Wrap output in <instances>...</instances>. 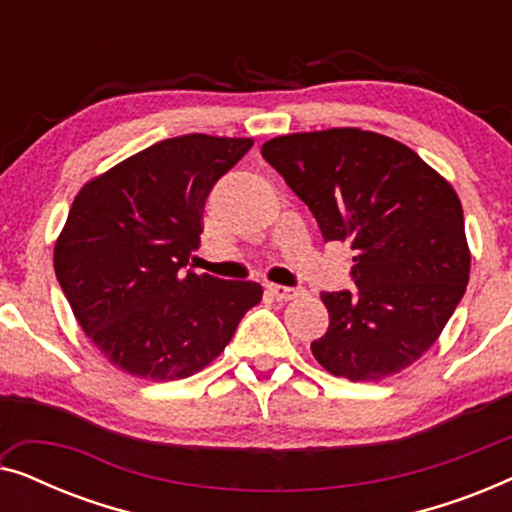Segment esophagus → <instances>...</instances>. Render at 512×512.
I'll return each mask as SVG.
<instances>
[{
  "mask_svg": "<svg viewBox=\"0 0 512 512\" xmlns=\"http://www.w3.org/2000/svg\"><path fill=\"white\" fill-rule=\"evenodd\" d=\"M265 293H268V296H272L275 300H293V298H298L300 296V291L298 289H291V286H282V284H272V282H268L265 284Z\"/></svg>",
  "mask_w": 512,
  "mask_h": 512,
  "instance_id": "esophagus-1",
  "label": "esophagus"
}]
</instances>
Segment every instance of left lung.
I'll use <instances>...</instances> for the list:
<instances>
[{
	"label": "left lung",
	"instance_id": "1",
	"mask_svg": "<svg viewBox=\"0 0 512 512\" xmlns=\"http://www.w3.org/2000/svg\"><path fill=\"white\" fill-rule=\"evenodd\" d=\"M263 158L312 209L324 242H349L359 291L321 293L328 373L380 382L429 352L471 275L464 209L450 181L396 139L361 128L268 139Z\"/></svg>",
	"mask_w": 512,
	"mask_h": 512
}]
</instances>
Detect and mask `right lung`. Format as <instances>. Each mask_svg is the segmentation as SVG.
<instances>
[{
  "label": "right lung",
  "mask_w": 512,
  "mask_h": 512,
  "mask_svg": "<svg viewBox=\"0 0 512 512\" xmlns=\"http://www.w3.org/2000/svg\"><path fill=\"white\" fill-rule=\"evenodd\" d=\"M249 137L181 135L83 184L53 249L55 277L83 333L111 366L142 380H184L209 366L251 307L256 282L188 270L212 186Z\"/></svg>",
  "instance_id": "right-lung-1"
}]
</instances>
